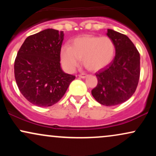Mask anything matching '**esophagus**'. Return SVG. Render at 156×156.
<instances>
[{"label":"esophagus","mask_w":156,"mask_h":156,"mask_svg":"<svg viewBox=\"0 0 156 156\" xmlns=\"http://www.w3.org/2000/svg\"><path fill=\"white\" fill-rule=\"evenodd\" d=\"M78 76H79L80 78H87V76H88V75L86 74V73H81V74H80Z\"/></svg>","instance_id":"34e87169"}]
</instances>
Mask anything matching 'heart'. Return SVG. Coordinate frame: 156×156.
<instances>
[{"instance_id":"obj_1","label":"heart","mask_w":156,"mask_h":156,"mask_svg":"<svg viewBox=\"0 0 156 156\" xmlns=\"http://www.w3.org/2000/svg\"><path fill=\"white\" fill-rule=\"evenodd\" d=\"M114 53L115 45L109 37L84 36L76 38L71 46H64L61 58L64 67L69 71L79 65L80 59L86 68L97 71L112 62Z\"/></svg>"}]
</instances>
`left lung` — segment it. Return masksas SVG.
I'll return each instance as SVG.
<instances>
[{
	"instance_id": "obj_1",
	"label": "left lung",
	"mask_w": 156,
	"mask_h": 156,
	"mask_svg": "<svg viewBox=\"0 0 156 156\" xmlns=\"http://www.w3.org/2000/svg\"><path fill=\"white\" fill-rule=\"evenodd\" d=\"M106 34L115 45V57L95 73L98 85L92 94L101 104L113 106L127 101L135 92L140 76V55L126 35L112 29L107 30Z\"/></svg>"
}]
</instances>
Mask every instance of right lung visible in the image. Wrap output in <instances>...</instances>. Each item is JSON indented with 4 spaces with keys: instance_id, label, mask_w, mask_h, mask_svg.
<instances>
[{
    "instance_id": "right-lung-1",
    "label": "right lung",
    "mask_w": 156,
    "mask_h": 156,
    "mask_svg": "<svg viewBox=\"0 0 156 156\" xmlns=\"http://www.w3.org/2000/svg\"><path fill=\"white\" fill-rule=\"evenodd\" d=\"M63 31L53 28L28 37L15 61V77L25 98L39 107L54 105L76 78L61 68Z\"/></svg>"
}]
</instances>
